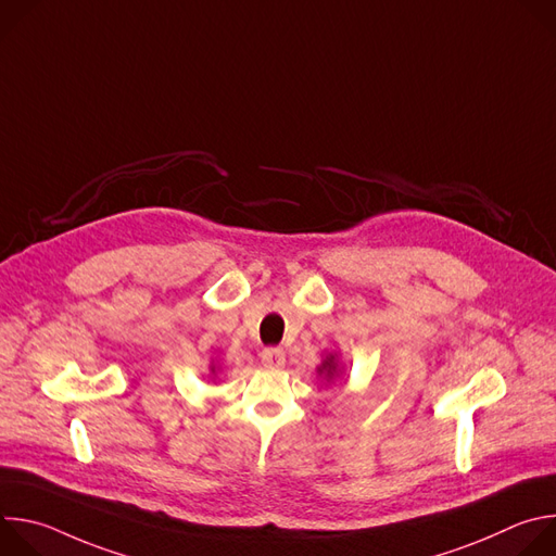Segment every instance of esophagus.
<instances>
[{
	"label": "esophagus",
	"instance_id": "34e87169",
	"mask_svg": "<svg viewBox=\"0 0 556 556\" xmlns=\"http://www.w3.org/2000/svg\"><path fill=\"white\" fill-rule=\"evenodd\" d=\"M262 363L268 369H279V367L286 365V354H283L281 348H266L262 352Z\"/></svg>",
	"mask_w": 556,
	"mask_h": 556
}]
</instances>
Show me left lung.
I'll return each mask as SVG.
<instances>
[{
    "instance_id": "left-lung-1",
    "label": "left lung",
    "mask_w": 556,
    "mask_h": 556,
    "mask_svg": "<svg viewBox=\"0 0 556 556\" xmlns=\"http://www.w3.org/2000/svg\"><path fill=\"white\" fill-rule=\"evenodd\" d=\"M316 374H319L326 382H334L337 378H341L345 374V367L341 363V356L337 352L326 354V358L321 361V365L316 367Z\"/></svg>"
}]
</instances>
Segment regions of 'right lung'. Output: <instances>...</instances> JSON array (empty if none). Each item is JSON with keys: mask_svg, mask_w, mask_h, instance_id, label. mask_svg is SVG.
Masks as SVG:
<instances>
[{"mask_svg": "<svg viewBox=\"0 0 556 556\" xmlns=\"http://www.w3.org/2000/svg\"><path fill=\"white\" fill-rule=\"evenodd\" d=\"M219 369H222V365H219V363H213V361H211V365H208V371H211V376H217V371H219Z\"/></svg>", "mask_w": 556, "mask_h": 556, "instance_id": "add662e5", "label": "right lung"}]
</instances>
